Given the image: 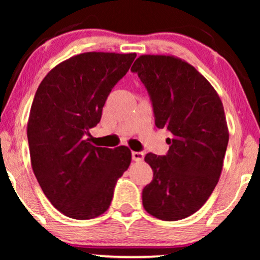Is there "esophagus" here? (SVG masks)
<instances>
[{"mask_svg":"<svg viewBox=\"0 0 260 260\" xmlns=\"http://www.w3.org/2000/svg\"><path fill=\"white\" fill-rule=\"evenodd\" d=\"M144 158V154L143 152H140V151H133V159L136 162H141L143 161Z\"/></svg>","mask_w":260,"mask_h":260,"instance_id":"34e87169","label":"esophagus"}]
</instances>
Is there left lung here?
<instances>
[{"label":"left lung","instance_id":"left-lung-1","mask_svg":"<svg viewBox=\"0 0 260 260\" xmlns=\"http://www.w3.org/2000/svg\"><path fill=\"white\" fill-rule=\"evenodd\" d=\"M131 71L150 94L155 125L172 133L168 154L144 157L154 177L142 191L143 207L166 221L184 219L205 205L221 175L230 137L221 99L177 56L140 55Z\"/></svg>","mask_w":260,"mask_h":260}]
</instances>
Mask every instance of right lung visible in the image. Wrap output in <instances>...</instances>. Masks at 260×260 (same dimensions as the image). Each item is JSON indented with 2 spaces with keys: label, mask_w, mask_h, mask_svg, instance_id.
<instances>
[{
  "label": "right lung",
  "mask_w": 260,
  "mask_h": 260,
  "mask_svg": "<svg viewBox=\"0 0 260 260\" xmlns=\"http://www.w3.org/2000/svg\"><path fill=\"white\" fill-rule=\"evenodd\" d=\"M136 53L86 52L46 74L27 123L30 163L49 202L63 215L93 219L108 211L131 151L94 147L88 130L101 122L106 98Z\"/></svg>",
  "instance_id": "1"
}]
</instances>
